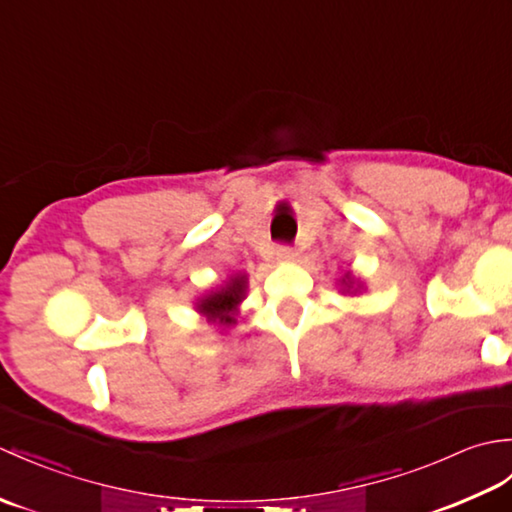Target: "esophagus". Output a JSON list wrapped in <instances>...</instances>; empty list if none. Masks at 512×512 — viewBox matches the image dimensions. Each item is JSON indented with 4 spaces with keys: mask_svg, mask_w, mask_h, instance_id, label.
Listing matches in <instances>:
<instances>
[{
    "mask_svg": "<svg viewBox=\"0 0 512 512\" xmlns=\"http://www.w3.org/2000/svg\"><path fill=\"white\" fill-rule=\"evenodd\" d=\"M295 257H297V253H295V248H292V246H279L277 248L279 262H295Z\"/></svg>",
    "mask_w": 512,
    "mask_h": 512,
    "instance_id": "esophagus-1",
    "label": "esophagus"
}]
</instances>
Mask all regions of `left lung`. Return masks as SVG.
<instances>
[{"mask_svg": "<svg viewBox=\"0 0 512 512\" xmlns=\"http://www.w3.org/2000/svg\"><path fill=\"white\" fill-rule=\"evenodd\" d=\"M341 284L345 286V290H347V292H350V290L354 288V279H352V275H350V273H347V275H345V277L341 279Z\"/></svg>", "mask_w": 512, "mask_h": 512, "instance_id": "obj_1", "label": "left lung"}]
</instances>
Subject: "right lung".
Returning <instances> with one entry per match:
<instances>
[{"label":"right lung","mask_w":512,"mask_h":512,"mask_svg":"<svg viewBox=\"0 0 512 512\" xmlns=\"http://www.w3.org/2000/svg\"><path fill=\"white\" fill-rule=\"evenodd\" d=\"M248 277L246 275H233L228 277L222 288H217L211 295L198 301V312L204 314L206 321L217 323V325H231L235 323V312L237 306L246 297V286Z\"/></svg>","instance_id":"add662e5"}]
</instances>
